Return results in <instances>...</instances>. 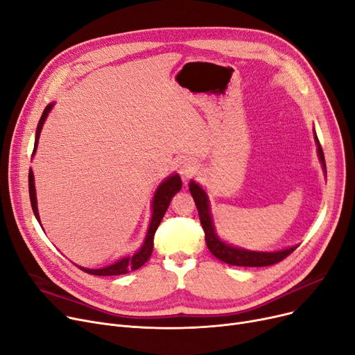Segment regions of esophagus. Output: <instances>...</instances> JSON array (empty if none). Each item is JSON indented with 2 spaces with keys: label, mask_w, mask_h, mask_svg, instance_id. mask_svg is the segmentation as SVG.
<instances>
[{
  "label": "esophagus",
  "mask_w": 355,
  "mask_h": 355,
  "mask_svg": "<svg viewBox=\"0 0 355 355\" xmlns=\"http://www.w3.org/2000/svg\"><path fill=\"white\" fill-rule=\"evenodd\" d=\"M180 173L184 178H190L197 173V164L191 159H185L180 162Z\"/></svg>",
  "instance_id": "esophagus-1"
}]
</instances>
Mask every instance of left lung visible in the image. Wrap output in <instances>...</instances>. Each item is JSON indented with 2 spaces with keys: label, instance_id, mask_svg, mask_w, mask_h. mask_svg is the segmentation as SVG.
<instances>
[{
  "label": "left lung",
  "instance_id": "1",
  "mask_svg": "<svg viewBox=\"0 0 355 355\" xmlns=\"http://www.w3.org/2000/svg\"><path fill=\"white\" fill-rule=\"evenodd\" d=\"M315 142H316V148H318V155L322 162V168L327 174V165H325L322 146H321L316 134H315ZM190 193L196 201L202 230H204V233H206L207 248L211 252V254L216 256L218 260H221V262H225L232 266H250V268L270 266V265L281 262V260H284L286 256H289L296 249V246H293V248L284 249L279 252H253V250H246V249L227 245L226 241H223L217 236V233L214 230L213 218L210 214V204H209L206 191H204L198 184L191 181L190 182Z\"/></svg>",
  "mask_w": 355,
  "mask_h": 355
}]
</instances>
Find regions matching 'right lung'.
Wrapping results in <instances>:
<instances>
[{"instance_id":"add662e5","label":"right lung","mask_w":355,"mask_h":355,"mask_svg":"<svg viewBox=\"0 0 355 355\" xmlns=\"http://www.w3.org/2000/svg\"><path fill=\"white\" fill-rule=\"evenodd\" d=\"M53 103L47 105L43 115L39 121V125H37V130H35V141H34V149H33V155L35 153V148L39 145V137L42 132V128L43 123L49 115V112L51 110ZM181 178L178 174H174L171 177L165 178L161 184L158 190L154 194V200H153V217H151V223H149V227H148V233L145 237L144 245L141 246V249L132 254V256H126L122 257L118 262H115L114 265H109L101 269H86V268H80L82 270H85L86 273L90 275H96V276H112V275H125L130 270H135L139 269L142 265L146 263V260L151 257L153 249H154V234L159 226V223L171 202V198L181 190ZM28 191H30V201H31V207H33V213L35 216V218L39 220L40 223V216H39V210H37V198H35V187H34V175L33 171L30 170L28 173Z\"/></svg>"}]
</instances>
